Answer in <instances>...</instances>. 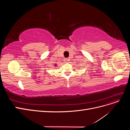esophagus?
<instances>
[{
  "label": "esophagus",
  "instance_id": "obj_1",
  "mask_svg": "<svg viewBox=\"0 0 130 130\" xmlns=\"http://www.w3.org/2000/svg\"><path fill=\"white\" fill-rule=\"evenodd\" d=\"M68 58H66L64 59V62H65L66 63H67V62H68Z\"/></svg>",
  "mask_w": 130,
  "mask_h": 130
}]
</instances>
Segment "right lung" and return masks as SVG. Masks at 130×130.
<instances>
[{
	"instance_id": "1",
	"label": "right lung",
	"mask_w": 130,
	"mask_h": 130,
	"mask_svg": "<svg viewBox=\"0 0 130 130\" xmlns=\"http://www.w3.org/2000/svg\"><path fill=\"white\" fill-rule=\"evenodd\" d=\"M56 66V64H55V66Z\"/></svg>"
}]
</instances>
